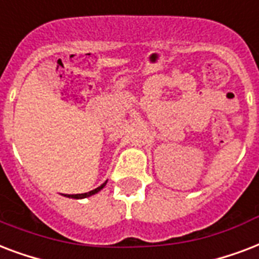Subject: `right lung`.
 Masks as SVG:
<instances>
[{
  "label": "right lung",
  "instance_id": "obj_1",
  "mask_svg": "<svg viewBox=\"0 0 259 259\" xmlns=\"http://www.w3.org/2000/svg\"><path fill=\"white\" fill-rule=\"evenodd\" d=\"M105 184L107 182H104L101 186H98V188H96V189L90 190V192H88V193H81V194H66V196H69V197H73V198H83V197H89V196H92V194L97 193V192H100V190L105 186Z\"/></svg>",
  "mask_w": 259,
  "mask_h": 259
}]
</instances>
